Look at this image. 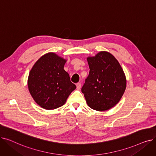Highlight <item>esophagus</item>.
I'll return each mask as SVG.
<instances>
[{
  "label": "esophagus",
  "mask_w": 156,
  "mask_h": 156,
  "mask_svg": "<svg viewBox=\"0 0 156 156\" xmlns=\"http://www.w3.org/2000/svg\"><path fill=\"white\" fill-rule=\"evenodd\" d=\"M81 87V83H78L76 84V88H77V90H80Z\"/></svg>",
  "instance_id": "1"
}]
</instances>
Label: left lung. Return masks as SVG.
Segmentation results:
<instances>
[{
	"label": "left lung",
	"instance_id": "8db88e82",
	"mask_svg": "<svg viewBox=\"0 0 156 156\" xmlns=\"http://www.w3.org/2000/svg\"><path fill=\"white\" fill-rule=\"evenodd\" d=\"M87 59L90 72L81 92L90 108L108 111L119 102L125 91L123 69L115 57L107 51H101Z\"/></svg>",
	"mask_w": 156,
	"mask_h": 156
}]
</instances>
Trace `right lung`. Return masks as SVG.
Segmentation results:
<instances>
[{"mask_svg": "<svg viewBox=\"0 0 156 156\" xmlns=\"http://www.w3.org/2000/svg\"><path fill=\"white\" fill-rule=\"evenodd\" d=\"M67 60L48 52L35 63L28 78L29 92L41 108L52 110L61 107L76 87L64 69Z\"/></svg>", "mask_w": 156, "mask_h": 156, "instance_id": "right-lung-1", "label": "right lung"}]
</instances>
